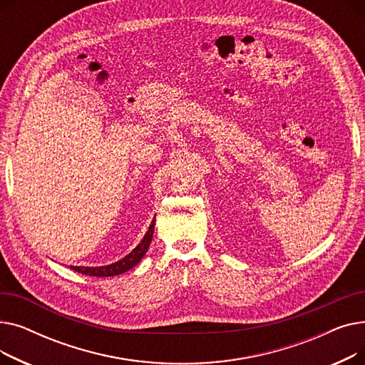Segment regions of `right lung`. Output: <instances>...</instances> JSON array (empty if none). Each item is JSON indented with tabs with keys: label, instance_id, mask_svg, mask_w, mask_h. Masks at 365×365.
<instances>
[{
	"label": "right lung",
	"instance_id": "1",
	"mask_svg": "<svg viewBox=\"0 0 365 365\" xmlns=\"http://www.w3.org/2000/svg\"><path fill=\"white\" fill-rule=\"evenodd\" d=\"M153 226H155V220H152V223L148 229V232L145 234L140 244L136 248H134V250L130 255H127L124 259L115 262L112 264L99 266V267H86V266H71V267L76 272H80L83 275H90V277H113V275L124 274L125 271L131 269L133 266H136L142 260V257L146 255L149 244L152 241Z\"/></svg>",
	"mask_w": 365,
	"mask_h": 365
}]
</instances>
